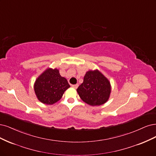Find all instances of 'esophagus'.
<instances>
[{"mask_svg": "<svg viewBox=\"0 0 156 156\" xmlns=\"http://www.w3.org/2000/svg\"><path fill=\"white\" fill-rule=\"evenodd\" d=\"M79 87V85L77 84H73V85H72V87L73 88H77V87Z\"/></svg>", "mask_w": 156, "mask_h": 156, "instance_id": "34e87169", "label": "esophagus"}]
</instances>
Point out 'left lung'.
I'll return each instance as SVG.
<instances>
[{"label":"left lung","instance_id":"left-lung-1","mask_svg":"<svg viewBox=\"0 0 156 156\" xmlns=\"http://www.w3.org/2000/svg\"><path fill=\"white\" fill-rule=\"evenodd\" d=\"M84 102L91 106H99L108 100L111 85L108 79L98 69L86 73L83 83L77 89Z\"/></svg>","mask_w":156,"mask_h":156}]
</instances>
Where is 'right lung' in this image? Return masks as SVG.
I'll list each match as a JSON object with an SVG mask.
<instances>
[{
  "mask_svg": "<svg viewBox=\"0 0 156 156\" xmlns=\"http://www.w3.org/2000/svg\"><path fill=\"white\" fill-rule=\"evenodd\" d=\"M69 87L67 80L61 76L59 71L56 68L46 69L34 84L37 99L46 105H53L59 101Z\"/></svg>",
  "mask_w": 156,
  "mask_h": 156,
  "instance_id": "add662e5",
  "label": "right lung"
}]
</instances>
